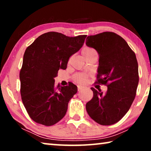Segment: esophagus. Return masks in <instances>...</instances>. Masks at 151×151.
<instances>
[{
  "label": "esophagus",
  "instance_id": "1",
  "mask_svg": "<svg viewBox=\"0 0 151 151\" xmlns=\"http://www.w3.org/2000/svg\"><path fill=\"white\" fill-rule=\"evenodd\" d=\"M83 89H85V86H81V85L78 86V91H81L82 90H83Z\"/></svg>",
  "mask_w": 151,
  "mask_h": 151
}]
</instances>
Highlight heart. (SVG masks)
I'll list each match as a JSON object with an SVG mask.
<instances>
[{
	"instance_id": "1",
	"label": "heart",
	"mask_w": 151,
	"mask_h": 151,
	"mask_svg": "<svg viewBox=\"0 0 151 151\" xmlns=\"http://www.w3.org/2000/svg\"><path fill=\"white\" fill-rule=\"evenodd\" d=\"M82 54H83L84 57L86 58L92 55L96 54V50L93 49V48L85 47L83 50H82ZM87 78H88V75H86V74H85V73L76 74V75H74L73 76V80L75 81L76 83H83L86 81Z\"/></svg>"
}]
</instances>
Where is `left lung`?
Masks as SVG:
<instances>
[{
  "instance_id": "obj_1",
  "label": "left lung",
  "mask_w": 151,
  "mask_h": 151,
  "mask_svg": "<svg viewBox=\"0 0 151 151\" xmlns=\"http://www.w3.org/2000/svg\"><path fill=\"white\" fill-rule=\"evenodd\" d=\"M86 45L99 56L97 83H108L103 94L91 88L93 97L86 104L88 115L101 125L119 122L131 107L139 84V66L134 52L119 35L111 32L88 36Z\"/></svg>"
}]
</instances>
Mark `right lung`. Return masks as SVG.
<instances>
[{
  "mask_svg": "<svg viewBox=\"0 0 151 151\" xmlns=\"http://www.w3.org/2000/svg\"><path fill=\"white\" fill-rule=\"evenodd\" d=\"M86 37L48 32L39 36L25 50L20 72V94L35 122L52 126L65 116L77 86L72 83L56 86L55 78L58 70L66 69L69 57L81 49Z\"/></svg>",
  "mask_w": 151,
  "mask_h": 151,
  "instance_id": "obj_1",
  "label": "right lung"
}]
</instances>
